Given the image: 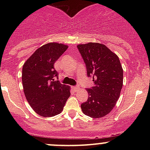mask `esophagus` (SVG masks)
Masks as SVG:
<instances>
[{
    "label": "esophagus",
    "mask_w": 150,
    "mask_h": 150,
    "mask_svg": "<svg viewBox=\"0 0 150 150\" xmlns=\"http://www.w3.org/2000/svg\"><path fill=\"white\" fill-rule=\"evenodd\" d=\"M72 89H73L75 91H78L80 89V88L79 86H73V87H72Z\"/></svg>",
    "instance_id": "obj_1"
}]
</instances>
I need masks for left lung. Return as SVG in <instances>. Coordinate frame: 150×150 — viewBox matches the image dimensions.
<instances>
[{
	"mask_svg": "<svg viewBox=\"0 0 150 150\" xmlns=\"http://www.w3.org/2000/svg\"><path fill=\"white\" fill-rule=\"evenodd\" d=\"M87 69L93 77V87L87 88L88 98L81 104L86 115L104 117L115 106L122 87L123 70L118 57L105 45L88 43L77 46Z\"/></svg>",
	"mask_w": 150,
	"mask_h": 150,
	"instance_id": "8db88e82",
	"label": "left lung"
}]
</instances>
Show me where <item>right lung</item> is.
Masks as SVG:
<instances>
[{
	"instance_id": "1",
	"label": "right lung",
	"mask_w": 150,
	"mask_h": 150,
	"mask_svg": "<svg viewBox=\"0 0 150 150\" xmlns=\"http://www.w3.org/2000/svg\"><path fill=\"white\" fill-rule=\"evenodd\" d=\"M67 45L49 43L38 48L22 67V85L29 104L43 117H53L63 110L70 96L69 86L61 84L54 63L67 49Z\"/></svg>"
}]
</instances>
